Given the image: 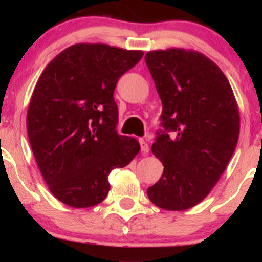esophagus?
<instances>
[{"mask_svg": "<svg viewBox=\"0 0 262 262\" xmlns=\"http://www.w3.org/2000/svg\"><path fill=\"white\" fill-rule=\"evenodd\" d=\"M139 143H140V150H141V152H143L144 155L148 154L149 150H150V149H149V144L146 143V141L144 140V139H140Z\"/></svg>", "mask_w": 262, "mask_h": 262, "instance_id": "esophagus-1", "label": "esophagus"}]
</instances>
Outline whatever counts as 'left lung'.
Masks as SVG:
<instances>
[{
	"mask_svg": "<svg viewBox=\"0 0 262 262\" xmlns=\"http://www.w3.org/2000/svg\"><path fill=\"white\" fill-rule=\"evenodd\" d=\"M145 61L165 128L151 146L164 172L148 197L162 209L185 210L208 196L227 169L239 139V107L223 71L197 50H152Z\"/></svg>",
	"mask_w": 262,
	"mask_h": 262,
	"instance_id": "left-lung-1",
	"label": "left lung"
}]
</instances>
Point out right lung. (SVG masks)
<instances>
[{
    "label": "right lung",
    "instance_id": "1",
    "mask_svg": "<svg viewBox=\"0 0 262 262\" xmlns=\"http://www.w3.org/2000/svg\"><path fill=\"white\" fill-rule=\"evenodd\" d=\"M141 50L100 43L66 48L44 69L33 90L27 130L48 188L60 202L87 208L110 192L108 175L140 150L117 133V81L143 58Z\"/></svg>",
    "mask_w": 262,
    "mask_h": 262
}]
</instances>
